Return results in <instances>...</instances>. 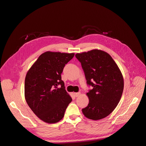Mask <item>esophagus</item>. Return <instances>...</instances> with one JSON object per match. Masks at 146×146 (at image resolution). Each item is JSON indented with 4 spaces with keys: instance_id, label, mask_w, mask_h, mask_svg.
Segmentation results:
<instances>
[{
    "instance_id": "34e87169",
    "label": "esophagus",
    "mask_w": 146,
    "mask_h": 146,
    "mask_svg": "<svg viewBox=\"0 0 146 146\" xmlns=\"http://www.w3.org/2000/svg\"><path fill=\"white\" fill-rule=\"evenodd\" d=\"M80 94H81L80 92H75L74 95H75V96H76V97H78V96H80Z\"/></svg>"
}]
</instances>
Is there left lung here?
<instances>
[{"mask_svg":"<svg viewBox=\"0 0 146 146\" xmlns=\"http://www.w3.org/2000/svg\"><path fill=\"white\" fill-rule=\"evenodd\" d=\"M88 85L93 88L86 95L89 104L82 109L84 116L91 120L108 116L121 100L123 78L120 69L107 52L93 49L77 53Z\"/></svg>","mask_w":146,"mask_h":146,"instance_id":"obj_1","label":"left lung"}]
</instances>
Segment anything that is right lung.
Instances as JSON below:
<instances>
[{"mask_svg": "<svg viewBox=\"0 0 146 146\" xmlns=\"http://www.w3.org/2000/svg\"><path fill=\"white\" fill-rule=\"evenodd\" d=\"M74 53L47 51L43 53L26 74L24 95L32 111L41 121L55 123L63 119L72 98L61 80L66 64ZM59 84L60 88H57Z\"/></svg>", "mask_w": 146, "mask_h": 146, "instance_id": "right-lung-1", "label": "right lung"}]
</instances>
